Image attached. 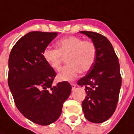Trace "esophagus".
<instances>
[{
	"label": "esophagus",
	"instance_id": "1",
	"mask_svg": "<svg viewBox=\"0 0 134 134\" xmlns=\"http://www.w3.org/2000/svg\"><path fill=\"white\" fill-rule=\"evenodd\" d=\"M71 87H72V90H74L76 87V84H75V83H71Z\"/></svg>",
	"mask_w": 134,
	"mask_h": 134
}]
</instances>
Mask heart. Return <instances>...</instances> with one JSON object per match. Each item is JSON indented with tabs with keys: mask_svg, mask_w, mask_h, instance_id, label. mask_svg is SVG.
<instances>
[{
	"mask_svg": "<svg viewBox=\"0 0 134 134\" xmlns=\"http://www.w3.org/2000/svg\"><path fill=\"white\" fill-rule=\"evenodd\" d=\"M56 45L57 49H44L42 57L46 63L55 71L60 70L64 58H66L68 65L58 75L60 80H73L80 72L89 71L95 63L96 47L92 42L77 36H67L59 40Z\"/></svg>",
	"mask_w": 134,
	"mask_h": 134,
	"instance_id": "b5f03b06",
	"label": "heart"
}]
</instances>
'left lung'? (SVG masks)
<instances>
[{
    "label": "left lung",
    "mask_w": 134,
    "mask_h": 134,
    "mask_svg": "<svg viewBox=\"0 0 134 134\" xmlns=\"http://www.w3.org/2000/svg\"><path fill=\"white\" fill-rule=\"evenodd\" d=\"M96 47L95 63L87 74L77 82L86 87V96L82 102L86 119L101 123L110 118L116 110L121 86L118 57L110 42L104 36L91 31H80Z\"/></svg>",
    "instance_id": "left-lung-1"
}]
</instances>
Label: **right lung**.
Returning a JSON list of instances; mask_svg holds the SVG:
<instances>
[{"mask_svg": "<svg viewBox=\"0 0 134 134\" xmlns=\"http://www.w3.org/2000/svg\"><path fill=\"white\" fill-rule=\"evenodd\" d=\"M57 33L34 31L15 44L9 57L8 84L18 110L29 120L48 125L58 119L71 92L67 81L54 85L56 72L42 53Z\"/></svg>", "mask_w": 134, "mask_h": 134, "instance_id": "add662e5", "label": "right lung"}]
</instances>
